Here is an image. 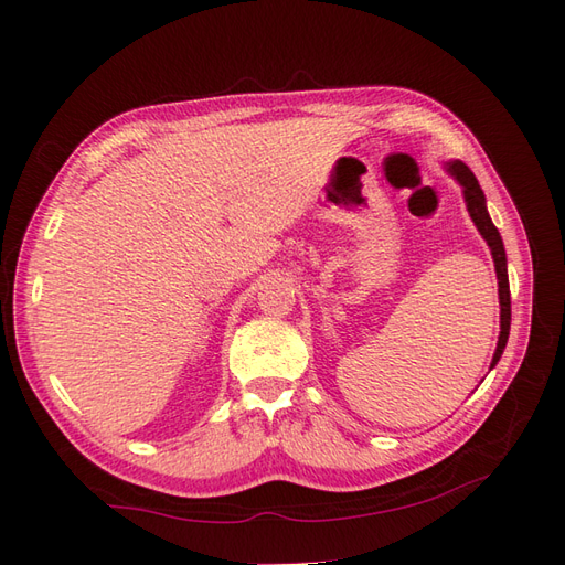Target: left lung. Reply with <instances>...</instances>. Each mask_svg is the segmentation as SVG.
<instances>
[{"instance_id":"left-lung-1","label":"left lung","mask_w":565,"mask_h":565,"mask_svg":"<svg viewBox=\"0 0 565 565\" xmlns=\"http://www.w3.org/2000/svg\"><path fill=\"white\" fill-rule=\"evenodd\" d=\"M449 172L459 179V184L463 186V199H466V209L471 213V218L478 227V233L486 237V243L493 252V262H495V274H498V294H500V338H498V350L493 354V366L500 362L502 350H505L508 338H510V284H508V257H505V247H502V237L498 233V227L493 225L486 209V196L483 189L478 184L476 174L468 170L463 162H451Z\"/></svg>"}]
</instances>
